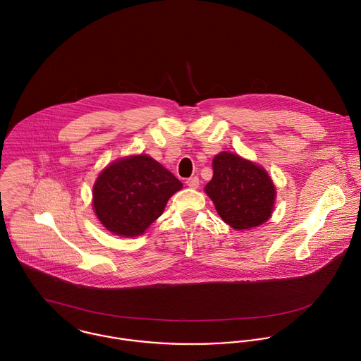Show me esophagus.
<instances>
[{"mask_svg": "<svg viewBox=\"0 0 361 361\" xmlns=\"http://www.w3.org/2000/svg\"><path fill=\"white\" fill-rule=\"evenodd\" d=\"M186 185H188L190 189L199 188V178H197V176H192V178L186 179Z\"/></svg>", "mask_w": 361, "mask_h": 361, "instance_id": "esophagus-1", "label": "esophagus"}]
</instances>
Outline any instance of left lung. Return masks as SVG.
<instances>
[{
	"instance_id": "obj_1",
	"label": "left lung",
	"mask_w": 361,
	"mask_h": 361,
	"mask_svg": "<svg viewBox=\"0 0 361 361\" xmlns=\"http://www.w3.org/2000/svg\"><path fill=\"white\" fill-rule=\"evenodd\" d=\"M213 169L206 193L228 226L246 230L263 224L270 217L276 189L263 168L240 155L221 152L213 159Z\"/></svg>"
}]
</instances>
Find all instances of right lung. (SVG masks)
<instances>
[{
	"label": "right lung",
	"mask_w": 361,
	"mask_h": 361,
	"mask_svg": "<svg viewBox=\"0 0 361 361\" xmlns=\"http://www.w3.org/2000/svg\"><path fill=\"white\" fill-rule=\"evenodd\" d=\"M182 188L161 164L135 155L109 165L94 185V209L114 234H142L162 213L168 199Z\"/></svg>",
	"instance_id": "1"
}]
</instances>
